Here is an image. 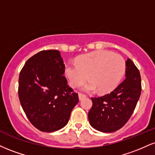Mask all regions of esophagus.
I'll use <instances>...</instances> for the list:
<instances>
[{
    "mask_svg": "<svg viewBox=\"0 0 155 155\" xmlns=\"http://www.w3.org/2000/svg\"><path fill=\"white\" fill-rule=\"evenodd\" d=\"M85 97H86L85 94H81V93H79V100H83V99L85 98Z\"/></svg>",
    "mask_w": 155,
    "mask_h": 155,
    "instance_id": "obj_1",
    "label": "esophagus"
}]
</instances>
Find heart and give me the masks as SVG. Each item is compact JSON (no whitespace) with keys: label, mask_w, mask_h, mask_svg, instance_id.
Listing matches in <instances>:
<instances>
[{"label":"heart","mask_w":155,"mask_h":155,"mask_svg":"<svg viewBox=\"0 0 155 155\" xmlns=\"http://www.w3.org/2000/svg\"><path fill=\"white\" fill-rule=\"evenodd\" d=\"M126 70L122 56L107 50H97L84 54L76 62H69L66 74L70 85L76 87L87 79L90 81L81 86L84 92H98L107 94L116 88Z\"/></svg>","instance_id":"heart-1"}]
</instances>
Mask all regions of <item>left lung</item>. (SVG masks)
<instances>
[{
	"label": "left lung",
	"instance_id": "8db88e82",
	"mask_svg": "<svg viewBox=\"0 0 155 155\" xmlns=\"http://www.w3.org/2000/svg\"><path fill=\"white\" fill-rule=\"evenodd\" d=\"M139 71L131 59L126 61V79L110 94L92 97L89 124L97 131L111 133L122 128L133 114L141 92Z\"/></svg>",
	"mask_w": 155,
	"mask_h": 155
}]
</instances>
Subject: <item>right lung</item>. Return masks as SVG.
Here are the masks:
<instances>
[{
  "label": "right lung",
  "instance_id": "add662e5",
  "mask_svg": "<svg viewBox=\"0 0 155 155\" xmlns=\"http://www.w3.org/2000/svg\"><path fill=\"white\" fill-rule=\"evenodd\" d=\"M64 72L63 60L56 50L35 54L20 72V103L31 124L41 131L53 132L64 127L79 102Z\"/></svg>",
  "mask_w": 155,
  "mask_h": 155
}]
</instances>
